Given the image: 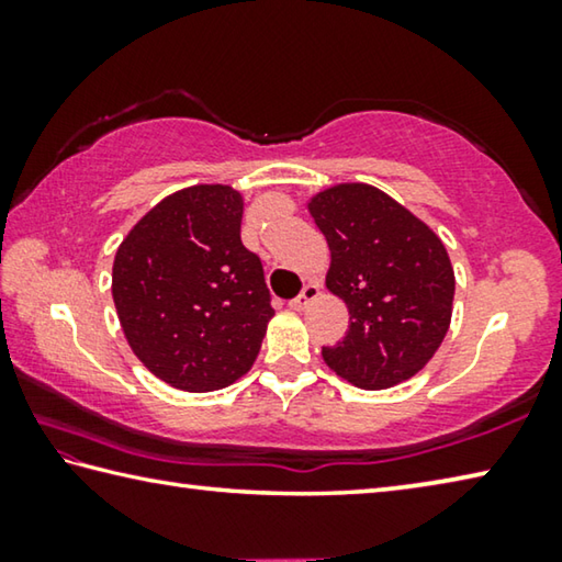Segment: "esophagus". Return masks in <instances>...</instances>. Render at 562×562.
I'll use <instances>...</instances> for the list:
<instances>
[{
	"instance_id": "obj_1",
	"label": "esophagus",
	"mask_w": 562,
	"mask_h": 562,
	"mask_svg": "<svg viewBox=\"0 0 562 562\" xmlns=\"http://www.w3.org/2000/svg\"><path fill=\"white\" fill-rule=\"evenodd\" d=\"M319 297V288L317 284H304V290L297 294V297H294L292 302H290V307L292 310H307L312 302H315Z\"/></svg>"
}]
</instances>
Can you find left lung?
I'll use <instances>...</instances> for the list:
<instances>
[{"instance_id":"8db88e82","label":"left lung","mask_w":562,"mask_h":562,"mask_svg":"<svg viewBox=\"0 0 562 562\" xmlns=\"http://www.w3.org/2000/svg\"><path fill=\"white\" fill-rule=\"evenodd\" d=\"M331 265L327 290L349 310L347 337L322 347L327 367L359 389H389L426 367L451 325L453 268L429 225L367 183L310 201Z\"/></svg>"}]
</instances>
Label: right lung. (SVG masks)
<instances>
[{"mask_svg": "<svg viewBox=\"0 0 562 562\" xmlns=\"http://www.w3.org/2000/svg\"><path fill=\"white\" fill-rule=\"evenodd\" d=\"M240 223L237 190L193 186L150 207L116 250L111 292L123 335L148 372L183 392L240 379L274 315Z\"/></svg>", "mask_w": 562, "mask_h": 562, "instance_id": "right-lung-1", "label": "right lung"}]
</instances>
